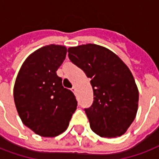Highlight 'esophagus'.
<instances>
[{"mask_svg": "<svg viewBox=\"0 0 159 159\" xmlns=\"http://www.w3.org/2000/svg\"><path fill=\"white\" fill-rule=\"evenodd\" d=\"M76 87H72V88H71V91L73 92L74 93H76Z\"/></svg>", "mask_w": 159, "mask_h": 159, "instance_id": "34e87169", "label": "esophagus"}]
</instances>
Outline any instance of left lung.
Returning <instances> with one entry per match:
<instances>
[{
	"mask_svg": "<svg viewBox=\"0 0 159 159\" xmlns=\"http://www.w3.org/2000/svg\"><path fill=\"white\" fill-rule=\"evenodd\" d=\"M68 56L91 78L93 103L85 113L92 130L108 138L123 135L136 118L139 100L130 69L111 50L94 43L70 47Z\"/></svg>",
	"mask_w": 159,
	"mask_h": 159,
	"instance_id": "left-lung-1",
	"label": "left lung"
}]
</instances>
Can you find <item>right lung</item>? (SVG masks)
Segmentation results:
<instances>
[{"label": "right lung", "mask_w": 159, "mask_h": 159, "mask_svg": "<svg viewBox=\"0 0 159 159\" xmlns=\"http://www.w3.org/2000/svg\"><path fill=\"white\" fill-rule=\"evenodd\" d=\"M66 52L59 44L39 48L26 59L16 78L13 97L17 113L23 124L41 136L63 133L76 109L75 95L62 86L56 74Z\"/></svg>", "instance_id": "obj_1"}]
</instances>
